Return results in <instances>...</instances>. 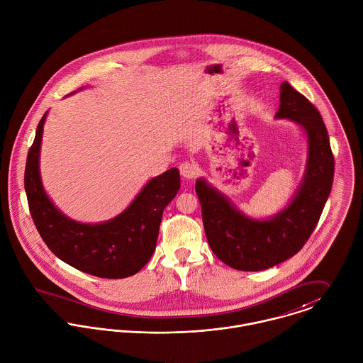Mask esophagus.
I'll return each mask as SVG.
<instances>
[{
    "label": "esophagus",
    "instance_id": "34e87169",
    "mask_svg": "<svg viewBox=\"0 0 363 363\" xmlns=\"http://www.w3.org/2000/svg\"><path fill=\"white\" fill-rule=\"evenodd\" d=\"M179 171H181V175H182L184 178H186V179H194V178L196 177V172H198L195 164L189 162H181Z\"/></svg>",
    "mask_w": 363,
    "mask_h": 363
}]
</instances>
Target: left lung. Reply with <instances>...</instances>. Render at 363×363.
<instances>
[{"instance_id":"8db88e82","label":"left lung","mask_w":363,"mask_h":363,"mask_svg":"<svg viewBox=\"0 0 363 363\" xmlns=\"http://www.w3.org/2000/svg\"><path fill=\"white\" fill-rule=\"evenodd\" d=\"M276 118L296 122L308 139L303 179L280 213L266 220L247 217L204 178L196 181L207 242L214 255L235 270H266L298 253L316 228L331 191L334 157L318 108L284 82Z\"/></svg>"}]
</instances>
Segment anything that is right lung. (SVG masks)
I'll use <instances>...</instances> for the list:
<instances>
[{"instance_id": "1", "label": "right lung", "mask_w": 363, "mask_h": 363, "mask_svg": "<svg viewBox=\"0 0 363 363\" xmlns=\"http://www.w3.org/2000/svg\"><path fill=\"white\" fill-rule=\"evenodd\" d=\"M45 117L47 113L38 125L25 168L29 210L43 241L57 257L83 273L101 279L136 274L150 260L162 211L179 191L178 168L152 178L117 217L97 224L78 223L54 206L41 184L39 160Z\"/></svg>"}]
</instances>
